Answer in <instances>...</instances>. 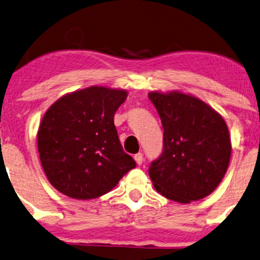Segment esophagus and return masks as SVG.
Returning <instances> with one entry per match:
<instances>
[{
    "label": "esophagus",
    "instance_id": "34e87169",
    "mask_svg": "<svg viewBox=\"0 0 260 260\" xmlns=\"http://www.w3.org/2000/svg\"><path fill=\"white\" fill-rule=\"evenodd\" d=\"M134 159H136V162H137V164H140L143 163V160H144V154L143 153H137V154H134Z\"/></svg>",
    "mask_w": 260,
    "mask_h": 260
}]
</instances>
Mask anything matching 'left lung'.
<instances>
[{
    "label": "left lung",
    "instance_id": "obj_1",
    "mask_svg": "<svg viewBox=\"0 0 260 260\" xmlns=\"http://www.w3.org/2000/svg\"><path fill=\"white\" fill-rule=\"evenodd\" d=\"M164 129L163 151L149 175L157 192L177 203L211 194L231 160L232 144L223 117L199 98L173 91L149 93Z\"/></svg>",
    "mask_w": 260,
    "mask_h": 260
}]
</instances>
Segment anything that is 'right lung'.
<instances>
[{"instance_id": "right-lung-1", "label": "right lung", "mask_w": 260, "mask_h": 260, "mask_svg": "<svg viewBox=\"0 0 260 260\" xmlns=\"http://www.w3.org/2000/svg\"><path fill=\"white\" fill-rule=\"evenodd\" d=\"M126 98L124 90L91 86L66 94L47 110L38 129V152L58 192L74 199L98 198L136 168L114 124Z\"/></svg>"}]
</instances>
